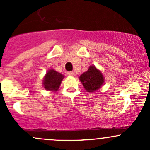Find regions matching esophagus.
Masks as SVG:
<instances>
[{
  "instance_id": "obj_1",
  "label": "esophagus",
  "mask_w": 150,
  "mask_h": 150,
  "mask_svg": "<svg viewBox=\"0 0 150 150\" xmlns=\"http://www.w3.org/2000/svg\"><path fill=\"white\" fill-rule=\"evenodd\" d=\"M68 75H69V76H74V75H75V73H74L73 72L70 71V72H68Z\"/></svg>"
}]
</instances>
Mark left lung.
<instances>
[{
    "mask_svg": "<svg viewBox=\"0 0 150 150\" xmlns=\"http://www.w3.org/2000/svg\"><path fill=\"white\" fill-rule=\"evenodd\" d=\"M80 80L87 92H96L102 86L104 77L100 70L94 65H91L85 73L80 76Z\"/></svg>",
    "mask_w": 150,
    "mask_h": 150,
    "instance_id": "8db88e82",
    "label": "left lung"
}]
</instances>
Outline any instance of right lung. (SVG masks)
<instances>
[{"label":"right lung","mask_w":150,"mask_h":150,"mask_svg":"<svg viewBox=\"0 0 150 150\" xmlns=\"http://www.w3.org/2000/svg\"><path fill=\"white\" fill-rule=\"evenodd\" d=\"M63 76L62 74L56 70L51 69L47 72L44 77L43 86L46 90L57 91L63 80Z\"/></svg>","instance_id":"right-lung-1"}]
</instances>
